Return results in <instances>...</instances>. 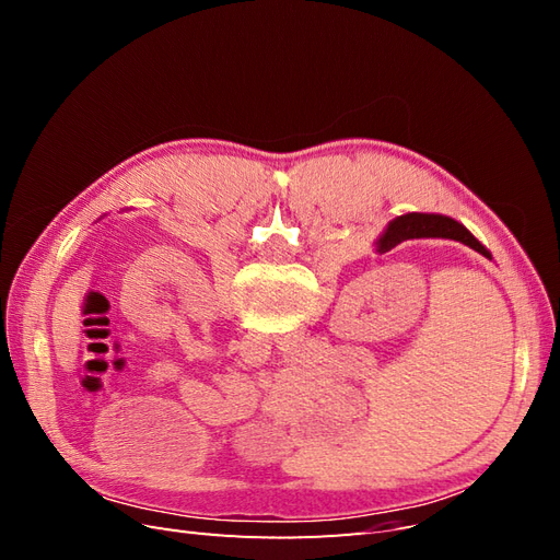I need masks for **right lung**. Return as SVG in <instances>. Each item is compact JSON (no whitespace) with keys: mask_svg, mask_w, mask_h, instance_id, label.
Masks as SVG:
<instances>
[{"mask_svg":"<svg viewBox=\"0 0 560 560\" xmlns=\"http://www.w3.org/2000/svg\"><path fill=\"white\" fill-rule=\"evenodd\" d=\"M411 238H448V241H457L467 247H471L474 252L483 254V257L490 259V252L474 238V235L463 226L457 224L455 219L451 217H442V214H404L397 217L395 222H389V226L385 229L383 238L378 241V249L387 252L397 247L404 241Z\"/></svg>","mask_w":560,"mask_h":560,"instance_id":"1","label":"right lung"}]
</instances>
